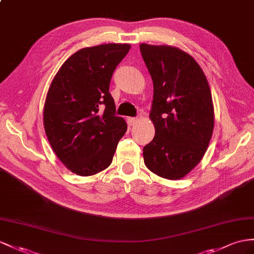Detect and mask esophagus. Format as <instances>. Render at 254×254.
<instances>
[{
	"label": "esophagus",
	"mask_w": 254,
	"mask_h": 254,
	"mask_svg": "<svg viewBox=\"0 0 254 254\" xmlns=\"http://www.w3.org/2000/svg\"><path fill=\"white\" fill-rule=\"evenodd\" d=\"M127 125L131 127V126H134V125H136V123H137V118H133V117H129V118H127Z\"/></svg>",
	"instance_id": "1"
}]
</instances>
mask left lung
I'll return each mask as SVG.
<instances>
[{"instance_id":"1","label":"left lung","mask_w":254,"mask_h":254,"mask_svg":"<svg viewBox=\"0 0 254 254\" xmlns=\"http://www.w3.org/2000/svg\"><path fill=\"white\" fill-rule=\"evenodd\" d=\"M153 81L150 120L155 135L144 147L146 166L170 180L185 177L203 159L214 116L209 84L197 62L179 48L140 44Z\"/></svg>"}]
</instances>
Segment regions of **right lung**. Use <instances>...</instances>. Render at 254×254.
I'll return each instance as SVG.
<instances>
[{
	"label": "right lung",
	"mask_w": 254,
	"mask_h": 254,
	"mask_svg": "<svg viewBox=\"0 0 254 254\" xmlns=\"http://www.w3.org/2000/svg\"><path fill=\"white\" fill-rule=\"evenodd\" d=\"M129 48L128 44H105L78 50L49 87L45 132L57 157L80 176H92L112 164L127 132V122L116 116L109 83Z\"/></svg>",
	"instance_id": "1"
}]
</instances>
